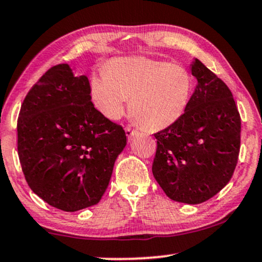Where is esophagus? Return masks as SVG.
<instances>
[{"instance_id": "esophagus-1", "label": "esophagus", "mask_w": 262, "mask_h": 262, "mask_svg": "<svg viewBox=\"0 0 262 262\" xmlns=\"http://www.w3.org/2000/svg\"><path fill=\"white\" fill-rule=\"evenodd\" d=\"M137 133H138V132L135 130V129H132L130 127H127V128H125V134H127V137H128L129 140H130L132 137H134V135L137 134Z\"/></svg>"}]
</instances>
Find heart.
Wrapping results in <instances>:
<instances>
[{"instance_id": "heart-1", "label": "heart", "mask_w": 262, "mask_h": 262, "mask_svg": "<svg viewBox=\"0 0 262 262\" xmlns=\"http://www.w3.org/2000/svg\"><path fill=\"white\" fill-rule=\"evenodd\" d=\"M95 106L110 120H118L129 104V115L145 130L157 132L175 123L186 110L192 79L179 65L145 58L110 62L92 78Z\"/></svg>"}]
</instances>
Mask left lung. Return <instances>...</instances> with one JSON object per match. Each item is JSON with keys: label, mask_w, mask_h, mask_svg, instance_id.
I'll return each mask as SVG.
<instances>
[{"label": "left lung", "mask_w": 262, "mask_h": 262, "mask_svg": "<svg viewBox=\"0 0 262 262\" xmlns=\"http://www.w3.org/2000/svg\"><path fill=\"white\" fill-rule=\"evenodd\" d=\"M197 78L184 115L155 134L152 173L170 200L200 204L219 193L232 178L241 148V116L232 93L194 59Z\"/></svg>", "instance_id": "1"}]
</instances>
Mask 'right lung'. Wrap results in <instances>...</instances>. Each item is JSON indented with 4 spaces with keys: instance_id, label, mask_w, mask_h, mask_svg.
I'll return each mask as SVG.
<instances>
[{
    "instance_id": "obj_1",
    "label": "right lung",
    "mask_w": 262,
    "mask_h": 262,
    "mask_svg": "<svg viewBox=\"0 0 262 262\" xmlns=\"http://www.w3.org/2000/svg\"><path fill=\"white\" fill-rule=\"evenodd\" d=\"M18 155L25 180L64 211L99 203L127 137L94 107L87 76L53 66L30 89L18 117Z\"/></svg>"
}]
</instances>
